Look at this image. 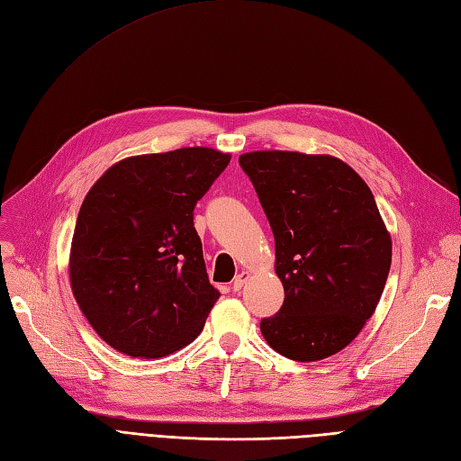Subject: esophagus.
<instances>
[{"mask_svg":"<svg viewBox=\"0 0 461 461\" xmlns=\"http://www.w3.org/2000/svg\"><path fill=\"white\" fill-rule=\"evenodd\" d=\"M248 273L246 271H242V273H239L234 276V281H232V290L234 292H239V290H242V286L246 285V281H248Z\"/></svg>","mask_w":461,"mask_h":461,"instance_id":"esophagus-1","label":"esophagus"}]
</instances>
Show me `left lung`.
<instances>
[{"mask_svg":"<svg viewBox=\"0 0 461 461\" xmlns=\"http://www.w3.org/2000/svg\"><path fill=\"white\" fill-rule=\"evenodd\" d=\"M275 236L283 308L261 319L267 344L317 361L350 344L386 285L393 242L369 186L330 156L252 151L239 159Z\"/></svg>","mask_w":461,"mask_h":461,"instance_id":"left-lung-1","label":"left lung"}]
</instances>
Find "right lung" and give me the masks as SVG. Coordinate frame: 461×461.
<instances>
[{
  "instance_id": "add662e5",
  "label": "right lung",
  "mask_w": 461,
  "mask_h": 461,
  "mask_svg": "<svg viewBox=\"0 0 461 461\" xmlns=\"http://www.w3.org/2000/svg\"><path fill=\"white\" fill-rule=\"evenodd\" d=\"M229 153L180 148L115 163L90 188L71 244V288L94 330L132 357H163L203 329L209 285L194 207Z\"/></svg>"
}]
</instances>
